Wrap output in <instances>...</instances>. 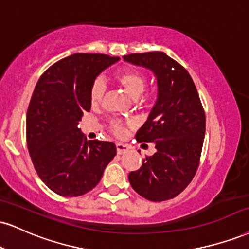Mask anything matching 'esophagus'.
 <instances>
[{
    "mask_svg": "<svg viewBox=\"0 0 249 249\" xmlns=\"http://www.w3.org/2000/svg\"><path fill=\"white\" fill-rule=\"evenodd\" d=\"M116 148H117V153L118 154H123L125 153V152L128 151V146L125 145V143H122V142H117L116 143Z\"/></svg>",
    "mask_w": 249,
    "mask_h": 249,
    "instance_id": "34e87169",
    "label": "esophagus"
}]
</instances>
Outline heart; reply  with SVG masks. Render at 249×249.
<instances>
[{
    "instance_id": "obj_1",
    "label": "heart",
    "mask_w": 249,
    "mask_h": 249,
    "mask_svg": "<svg viewBox=\"0 0 249 249\" xmlns=\"http://www.w3.org/2000/svg\"><path fill=\"white\" fill-rule=\"evenodd\" d=\"M115 80L119 86L124 88V90L131 97L136 98L139 107H151L153 104V102L155 101L154 94H147L139 97L145 90L146 85H147V76L142 71L134 70V68H127V70L118 71L115 75ZM104 92H106V85L101 80H96L92 83L90 92H89V100H90V104L92 107L100 106L102 100H103ZM109 130L117 138H124L127 133L126 124L124 122L118 121V119H113V121L110 122Z\"/></svg>"
}]
</instances>
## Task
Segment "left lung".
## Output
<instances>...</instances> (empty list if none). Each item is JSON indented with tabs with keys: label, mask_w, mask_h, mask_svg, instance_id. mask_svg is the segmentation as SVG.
Segmentation results:
<instances>
[{
	"label": "left lung",
	"mask_w": 249,
	"mask_h": 249,
	"mask_svg": "<svg viewBox=\"0 0 249 249\" xmlns=\"http://www.w3.org/2000/svg\"><path fill=\"white\" fill-rule=\"evenodd\" d=\"M131 64L154 71L158 101L136 134L138 142H154L157 152L145 157L128 174L134 190L152 202L172 199L183 191L199 166L205 136V112L191 76L163 52L123 56Z\"/></svg>",
	"instance_id": "left-lung-1"
}]
</instances>
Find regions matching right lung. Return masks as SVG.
I'll list each match as a JSON object with an SVG mask.
<instances>
[{
	"label": "right lung",
	"mask_w": 249,
	"mask_h": 249,
	"mask_svg": "<svg viewBox=\"0 0 249 249\" xmlns=\"http://www.w3.org/2000/svg\"><path fill=\"white\" fill-rule=\"evenodd\" d=\"M118 56L75 53L39 77L26 115V142L35 169L53 193L82 196L101 181L116 145L90 140L77 127L90 111L89 92L96 76Z\"/></svg>",
	"instance_id": "obj_1"
}]
</instances>
